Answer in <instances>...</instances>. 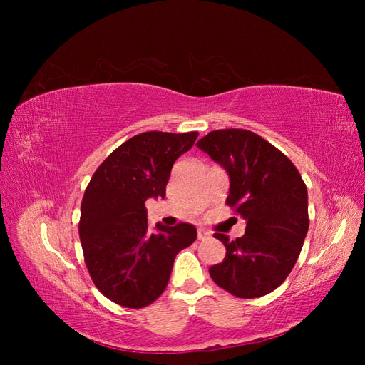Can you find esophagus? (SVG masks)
<instances>
[{
    "label": "esophagus",
    "instance_id": "obj_1",
    "mask_svg": "<svg viewBox=\"0 0 365 365\" xmlns=\"http://www.w3.org/2000/svg\"><path fill=\"white\" fill-rule=\"evenodd\" d=\"M197 239L200 240H207V239H210V233L207 230H204V228H197Z\"/></svg>",
    "mask_w": 365,
    "mask_h": 365
}]
</instances>
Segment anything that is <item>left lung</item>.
Listing matches in <instances>:
<instances>
[{
    "label": "left lung",
    "mask_w": 365,
    "mask_h": 365,
    "mask_svg": "<svg viewBox=\"0 0 365 365\" xmlns=\"http://www.w3.org/2000/svg\"><path fill=\"white\" fill-rule=\"evenodd\" d=\"M196 146L227 170V205L247 220L245 235L236 240L215 235L227 254L210 275L235 297L267 295L288 277L307 235L302 175L283 152L247 129L212 130Z\"/></svg>",
    "instance_id": "obj_1"
}]
</instances>
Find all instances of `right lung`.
Instances as JSON below:
<instances>
[{
  "label": "right lung",
  "mask_w": 365,
  "mask_h": 365,
  "mask_svg": "<svg viewBox=\"0 0 365 365\" xmlns=\"http://www.w3.org/2000/svg\"><path fill=\"white\" fill-rule=\"evenodd\" d=\"M197 132H143L120 145L88 184L79 220L83 257L97 289L129 309L153 303L169 283L176 254L192 245V224L148 228L149 197H164L173 163Z\"/></svg>",
  "instance_id": "add662e5"
}]
</instances>
